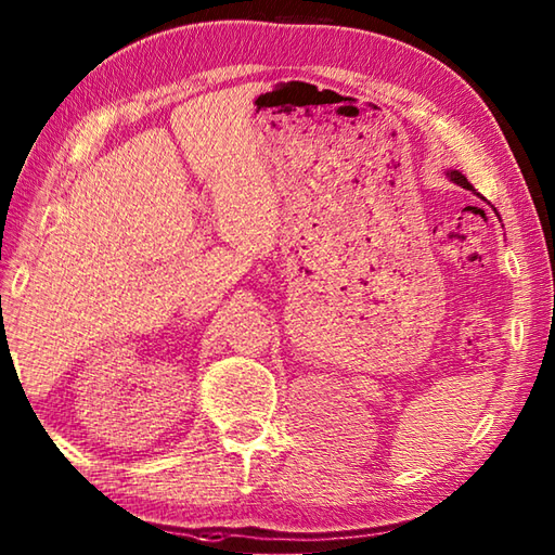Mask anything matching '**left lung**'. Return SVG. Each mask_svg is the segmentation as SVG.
I'll use <instances>...</instances> for the list:
<instances>
[{
  "label": "left lung",
  "mask_w": 555,
  "mask_h": 555,
  "mask_svg": "<svg viewBox=\"0 0 555 555\" xmlns=\"http://www.w3.org/2000/svg\"><path fill=\"white\" fill-rule=\"evenodd\" d=\"M448 179H451L453 183H457V185H463V188H467V191H475V188L473 185H469V181L465 179V176L463 173H460V171H448Z\"/></svg>",
  "instance_id": "1"
}]
</instances>
